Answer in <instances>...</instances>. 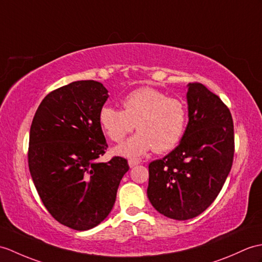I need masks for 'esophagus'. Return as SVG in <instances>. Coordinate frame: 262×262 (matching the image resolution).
Masks as SVG:
<instances>
[{"mask_svg":"<svg viewBox=\"0 0 262 262\" xmlns=\"http://www.w3.org/2000/svg\"><path fill=\"white\" fill-rule=\"evenodd\" d=\"M139 164H141V162H139V161H136V160H129V161H128V165H129V167H135V166L139 165Z\"/></svg>","mask_w":262,"mask_h":262,"instance_id":"1","label":"esophagus"}]
</instances>
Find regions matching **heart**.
Returning <instances> with one entry per match:
<instances>
[{
    "mask_svg": "<svg viewBox=\"0 0 262 262\" xmlns=\"http://www.w3.org/2000/svg\"><path fill=\"white\" fill-rule=\"evenodd\" d=\"M124 111L103 106L99 124L107 136L120 143L135 128L138 133L115 148L126 157H141L154 148L156 153L173 149L183 137L187 112L183 102L153 88H139L123 99Z\"/></svg>",
    "mask_w": 262,
    "mask_h": 262,
    "instance_id": "1",
    "label": "heart"
}]
</instances>
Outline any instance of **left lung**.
Segmentation results:
<instances>
[{"instance_id": "left-lung-1", "label": "left lung", "mask_w": 262, "mask_h": 262, "mask_svg": "<svg viewBox=\"0 0 262 262\" xmlns=\"http://www.w3.org/2000/svg\"><path fill=\"white\" fill-rule=\"evenodd\" d=\"M188 123L178 147L148 165L147 196L161 214L183 221L216 199L232 167L233 120L202 83L187 84Z\"/></svg>"}]
</instances>
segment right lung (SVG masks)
<instances>
[{"label":"right lung","instance_id":"add662e5","mask_svg":"<svg viewBox=\"0 0 262 262\" xmlns=\"http://www.w3.org/2000/svg\"><path fill=\"white\" fill-rule=\"evenodd\" d=\"M108 97L98 81L71 82L45 97L30 128L29 168L42 203L58 222L78 231L108 216L129 169L123 157L98 161L108 147L99 124Z\"/></svg>","mask_w":262,"mask_h":262}]
</instances>
